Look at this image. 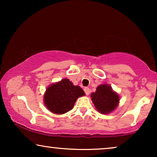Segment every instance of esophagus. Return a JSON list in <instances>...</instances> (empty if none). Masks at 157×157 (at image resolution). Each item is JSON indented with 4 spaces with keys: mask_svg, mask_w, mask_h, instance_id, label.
Segmentation results:
<instances>
[{
    "mask_svg": "<svg viewBox=\"0 0 157 157\" xmlns=\"http://www.w3.org/2000/svg\"><path fill=\"white\" fill-rule=\"evenodd\" d=\"M84 91H85V93H86V95H89V93H90L89 88H88V87L84 88Z\"/></svg>",
    "mask_w": 157,
    "mask_h": 157,
    "instance_id": "esophagus-1",
    "label": "esophagus"
}]
</instances>
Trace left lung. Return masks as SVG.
I'll return each instance as SVG.
<instances>
[{"label": "left lung", "mask_w": 157, "mask_h": 157, "mask_svg": "<svg viewBox=\"0 0 157 157\" xmlns=\"http://www.w3.org/2000/svg\"><path fill=\"white\" fill-rule=\"evenodd\" d=\"M91 100L101 113H110L117 108L119 103V96L108 84L99 85L96 91L91 94Z\"/></svg>", "instance_id": "1"}]
</instances>
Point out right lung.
<instances>
[{
	"label": "right lung",
	"mask_w": 157,
	"mask_h": 157,
	"mask_svg": "<svg viewBox=\"0 0 157 157\" xmlns=\"http://www.w3.org/2000/svg\"><path fill=\"white\" fill-rule=\"evenodd\" d=\"M84 95L80 86H74L69 79L63 78L47 88L44 104L51 112L63 114L71 110L77 98Z\"/></svg>",
	"instance_id": "add662e5"
}]
</instances>
